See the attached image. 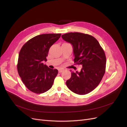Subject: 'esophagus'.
I'll use <instances>...</instances> for the list:
<instances>
[{
  "instance_id": "34e87169",
  "label": "esophagus",
  "mask_w": 127,
  "mask_h": 127,
  "mask_svg": "<svg viewBox=\"0 0 127 127\" xmlns=\"http://www.w3.org/2000/svg\"><path fill=\"white\" fill-rule=\"evenodd\" d=\"M64 70V68H60L58 70V71H59V73H60V72H63Z\"/></svg>"
}]
</instances>
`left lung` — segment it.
Listing matches in <instances>:
<instances>
[{"mask_svg": "<svg viewBox=\"0 0 127 127\" xmlns=\"http://www.w3.org/2000/svg\"><path fill=\"white\" fill-rule=\"evenodd\" d=\"M61 37L72 44L74 63L83 66L80 72H71L70 78L66 82L67 87L77 94L90 93L98 85L105 74L104 51L98 41L89 34L70 32Z\"/></svg>", "mask_w": 127, "mask_h": 127, "instance_id": "obj_1", "label": "left lung"}]
</instances>
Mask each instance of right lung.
<instances>
[{
    "instance_id": "1",
    "label": "right lung",
    "mask_w": 127,
    "mask_h": 127,
    "mask_svg": "<svg viewBox=\"0 0 127 127\" xmlns=\"http://www.w3.org/2000/svg\"><path fill=\"white\" fill-rule=\"evenodd\" d=\"M61 35L43 34L32 38L25 43L19 53L17 65L19 76L28 89L36 94L49 90L58 71L44 64L51 46Z\"/></svg>"
}]
</instances>
